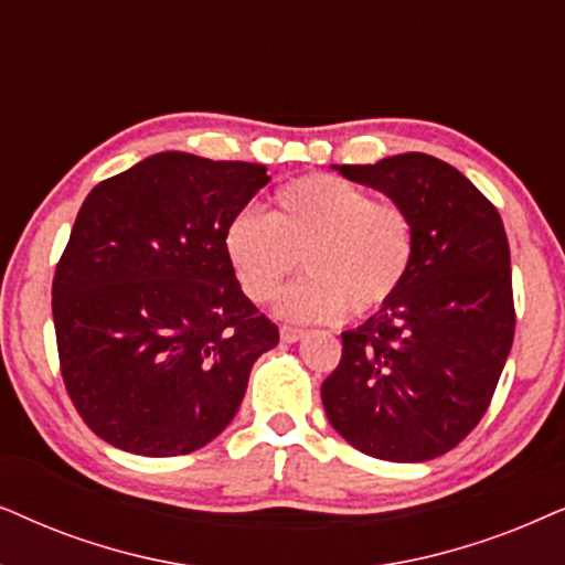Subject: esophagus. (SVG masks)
<instances>
[{
  "mask_svg": "<svg viewBox=\"0 0 565 565\" xmlns=\"http://www.w3.org/2000/svg\"><path fill=\"white\" fill-rule=\"evenodd\" d=\"M302 338H305L302 328H291V326L281 328V341L284 343H297V341H302Z\"/></svg>",
  "mask_w": 565,
  "mask_h": 565,
  "instance_id": "esophagus-1",
  "label": "esophagus"
}]
</instances>
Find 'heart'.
Returning <instances> with one entry per match:
<instances>
[{
	"instance_id": "b5f03b06",
	"label": "heart",
	"mask_w": 565,
	"mask_h": 565,
	"mask_svg": "<svg viewBox=\"0 0 565 565\" xmlns=\"http://www.w3.org/2000/svg\"><path fill=\"white\" fill-rule=\"evenodd\" d=\"M416 232L401 204L374 201L349 180L312 172L278 188L274 214L239 209L224 227V253L239 289L268 302L297 270L276 312L295 322L370 315L397 295L408 276Z\"/></svg>"
}]
</instances>
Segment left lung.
<instances>
[{"label":"left lung","instance_id":"left-lung-1","mask_svg":"<svg viewBox=\"0 0 565 565\" xmlns=\"http://www.w3.org/2000/svg\"><path fill=\"white\" fill-rule=\"evenodd\" d=\"M333 168L401 204L416 250L397 295L341 333V364L322 382V405L359 452L434 460L483 418L514 341L503 222L460 170L431 154Z\"/></svg>","mask_w":565,"mask_h":565}]
</instances>
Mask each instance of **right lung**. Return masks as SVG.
I'll return each mask as SVG.
<instances>
[{
  "mask_svg": "<svg viewBox=\"0 0 565 565\" xmlns=\"http://www.w3.org/2000/svg\"><path fill=\"white\" fill-rule=\"evenodd\" d=\"M268 180L160 152L89 191L51 305L66 393L108 445L188 455L235 418L278 328L239 289L224 227Z\"/></svg>",
  "mask_w": 565,
  "mask_h": 565,
  "instance_id": "1",
  "label": "right lung"
}]
</instances>
